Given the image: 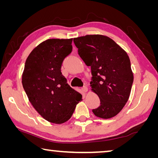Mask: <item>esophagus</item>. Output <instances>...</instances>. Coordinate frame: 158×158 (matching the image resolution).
<instances>
[{"label":"esophagus","instance_id":"1","mask_svg":"<svg viewBox=\"0 0 158 158\" xmlns=\"http://www.w3.org/2000/svg\"><path fill=\"white\" fill-rule=\"evenodd\" d=\"M82 90L84 92H85V93H86L87 91H88V90H89V89H88V87L87 86H84V87H82Z\"/></svg>","mask_w":158,"mask_h":158}]
</instances>
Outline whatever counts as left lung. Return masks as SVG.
I'll return each instance as SVG.
<instances>
[{
	"mask_svg": "<svg viewBox=\"0 0 158 158\" xmlns=\"http://www.w3.org/2000/svg\"><path fill=\"white\" fill-rule=\"evenodd\" d=\"M74 43L85 65L91 68V90L100 105L93 113L104 119L121 111L129 99L134 76L130 58L113 40L102 35L76 37Z\"/></svg>",
	"mask_w": 158,
	"mask_h": 158,
	"instance_id": "left-lung-1",
	"label": "left lung"
}]
</instances>
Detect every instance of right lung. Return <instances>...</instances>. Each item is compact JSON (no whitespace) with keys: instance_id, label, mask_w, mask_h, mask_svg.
I'll return each mask as SVG.
<instances>
[{"instance_id":"1","label":"right lung","mask_w":158,"mask_h":158,"mask_svg":"<svg viewBox=\"0 0 158 158\" xmlns=\"http://www.w3.org/2000/svg\"><path fill=\"white\" fill-rule=\"evenodd\" d=\"M73 38L49 39L37 45L26 60L22 85L34 109L46 121H68L82 95L72 89L61 65L73 50Z\"/></svg>"}]
</instances>
